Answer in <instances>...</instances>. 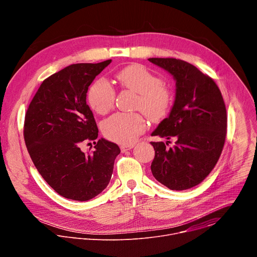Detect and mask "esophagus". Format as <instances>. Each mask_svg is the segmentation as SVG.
<instances>
[{"instance_id": "obj_1", "label": "esophagus", "mask_w": 257, "mask_h": 257, "mask_svg": "<svg viewBox=\"0 0 257 257\" xmlns=\"http://www.w3.org/2000/svg\"><path fill=\"white\" fill-rule=\"evenodd\" d=\"M133 144H130V145H121V152L122 153H125V152H127V151H130V150H132L133 149Z\"/></svg>"}]
</instances>
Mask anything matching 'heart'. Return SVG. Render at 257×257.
<instances>
[{"instance_id":"heart-1","label":"heart","mask_w":257,"mask_h":257,"mask_svg":"<svg viewBox=\"0 0 257 257\" xmlns=\"http://www.w3.org/2000/svg\"><path fill=\"white\" fill-rule=\"evenodd\" d=\"M115 77L122 88L137 93L135 107L150 120L158 122L166 118L173 104V92L163 80L146 67L133 64L119 70ZM88 102L94 112L106 114L114 106L116 91L103 78L95 80L88 89ZM146 129L142 113H117L102 123L104 136L117 143L130 144Z\"/></svg>"}]
</instances>
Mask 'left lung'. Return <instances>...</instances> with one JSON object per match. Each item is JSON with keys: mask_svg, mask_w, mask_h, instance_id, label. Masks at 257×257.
I'll return each mask as SVG.
<instances>
[{"mask_svg": "<svg viewBox=\"0 0 257 257\" xmlns=\"http://www.w3.org/2000/svg\"><path fill=\"white\" fill-rule=\"evenodd\" d=\"M176 80V97L170 116L152 136L177 141L167 148L152 142V173L171 190H186L201 183L216 165L227 136V111L221 90L211 77L192 64L175 58H151ZM170 142V141H169Z\"/></svg>", "mask_w": 257, "mask_h": 257, "instance_id": "obj_1", "label": "left lung"}]
</instances>
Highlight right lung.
I'll use <instances>...</instances> for the list:
<instances>
[{"mask_svg":"<svg viewBox=\"0 0 257 257\" xmlns=\"http://www.w3.org/2000/svg\"><path fill=\"white\" fill-rule=\"evenodd\" d=\"M111 62L73 64L55 73L43 81L25 114L23 135L29 156L48 184L68 199L86 201L98 195L121 152L103 138L92 154L80 150L98 135L86 103L88 86Z\"/></svg>","mask_w":257,"mask_h":257,"instance_id":"obj_1","label":"right lung"}]
</instances>
